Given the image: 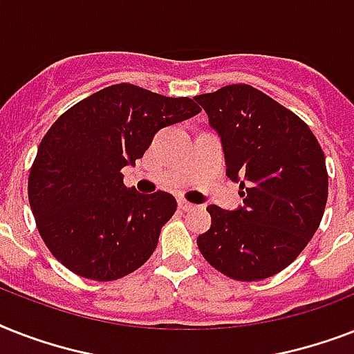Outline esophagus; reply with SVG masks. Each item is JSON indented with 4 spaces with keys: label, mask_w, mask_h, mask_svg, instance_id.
<instances>
[{
    "label": "esophagus",
    "mask_w": 354,
    "mask_h": 354,
    "mask_svg": "<svg viewBox=\"0 0 354 354\" xmlns=\"http://www.w3.org/2000/svg\"><path fill=\"white\" fill-rule=\"evenodd\" d=\"M178 207L182 211H194L198 205L191 204V202H187V200H178Z\"/></svg>",
    "instance_id": "obj_1"
}]
</instances>
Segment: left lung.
Here are the masks:
<instances>
[{
    "instance_id": "obj_1",
    "label": "left lung",
    "mask_w": 354,
    "mask_h": 354,
    "mask_svg": "<svg viewBox=\"0 0 354 354\" xmlns=\"http://www.w3.org/2000/svg\"><path fill=\"white\" fill-rule=\"evenodd\" d=\"M222 141L226 174L242 205H209L196 239L207 263L236 281L285 270L318 230L329 191L324 150L296 113L248 84L194 97Z\"/></svg>"
}]
</instances>
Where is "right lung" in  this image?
Here are the masks:
<instances>
[{
  "mask_svg": "<svg viewBox=\"0 0 354 354\" xmlns=\"http://www.w3.org/2000/svg\"><path fill=\"white\" fill-rule=\"evenodd\" d=\"M200 112L189 97H165L113 84L55 121L29 172V204L49 252L73 274L115 281L154 253L176 200L165 191L124 187L158 130Z\"/></svg>",
  "mask_w": 354,
  "mask_h": 354,
  "instance_id": "obj_1",
  "label": "right lung"
}]
</instances>
